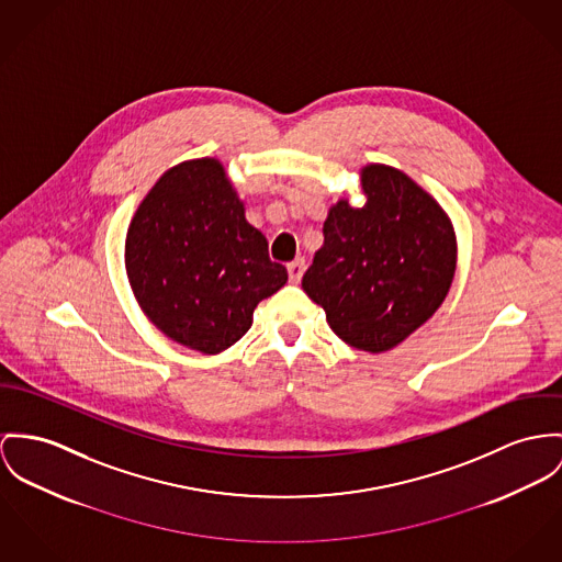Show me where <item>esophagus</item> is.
Listing matches in <instances>:
<instances>
[{
	"instance_id": "esophagus-1",
	"label": "esophagus",
	"mask_w": 562,
	"mask_h": 562,
	"mask_svg": "<svg viewBox=\"0 0 562 562\" xmlns=\"http://www.w3.org/2000/svg\"><path fill=\"white\" fill-rule=\"evenodd\" d=\"M303 271H305V260L295 259L293 262H289V278L291 282H300L302 280Z\"/></svg>"
}]
</instances>
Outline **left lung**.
Returning a JSON list of instances; mask_svg holds the SVG:
<instances>
[{
    "label": "left lung",
    "instance_id": "obj_1",
    "mask_svg": "<svg viewBox=\"0 0 562 562\" xmlns=\"http://www.w3.org/2000/svg\"><path fill=\"white\" fill-rule=\"evenodd\" d=\"M361 186L363 207L340 201L329 210L325 241L302 286L346 345L383 352L445 300L456 271V235L440 205L408 175L370 165Z\"/></svg>",
    "mask_w": 562,
    "mask_h": 562
}]
</instances>
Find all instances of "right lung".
<instances>
[{
	"label": "right lung",
	"instance_id": "1",
	"mask_svg": "<svg viewBox=\"0 0 562 562\" xmlns=\"http://www.w3.org/2000/svg\"><path fill=\"white\" fill-rule=\"evenodd\" d=\"M126 269L151 323L207 355L235 345L289 280L214 158L183 162L149 190L130 222Z\"/></svg>",
	"mask_w": 562,
	"mask_h": 562
}]
</instances>
